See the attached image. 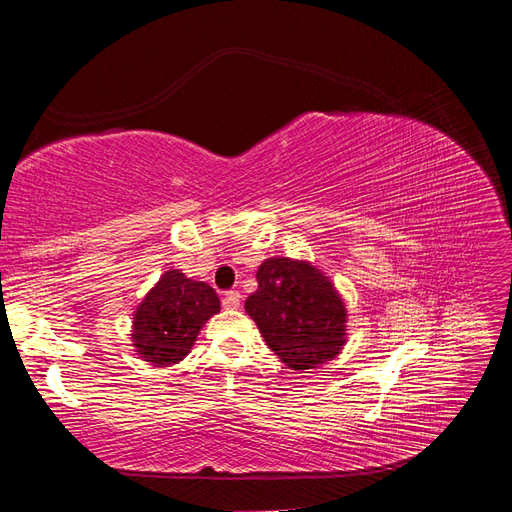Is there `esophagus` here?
Returning a JSON list of instances; mask_svg holds the SVG:
<instances>
[{
    "label": "esophagus",
    "mask_w": 512,
    "mask_h": 512,
    "mask_svg": "<svg viewBox=\"0 0 512 512\" xmlns=\"http://www.w3.org/2000/svg\"><path fill=\"white\" fill-rule=\"evenodd\" d=\"M222 305H224V309H237L241 305V292L239 290L226 292L224 299H222Z\"/></svg>",
    "instance_id": "1"
}]
</instances>
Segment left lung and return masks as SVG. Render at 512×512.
I'll return each mask as SVG.
<instances>
[{
  "label": "left lung",
  "mask_w": 512,
  "mask_h": 512,
  "mask_svg": "<svg viewBox=\"0 0 512 512\" xmlns=\"http://www.w3.org/2000/svg\"><path fill=\"white\" fill-rule=\"evenodd\" d=\"M258 290L245 301L267 346L290 369L333 361L348 342L342 294L309 260L273 256L256 271Z\"/></svg>",
  "instance_id": "obj_1"
}]
</instances>
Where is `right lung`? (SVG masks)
I'll return each instance as SVG.
<instances>
[{"label":"right lung","instance_id":"right-lung-1","mask_svg":"<svg viewBox=\"0 0 512 512\" xmlns=\"http://www.w3.org/2000/svg\"><path fill=\"white\" fill-rule=\"evenodd\" d=\"M218 312L220 299L209 284L168 269L134 309V352L153 367L177 365L190 354L205 322Z\"/></svg>","mask_w":512,"mask_h":512}]
</instances>
